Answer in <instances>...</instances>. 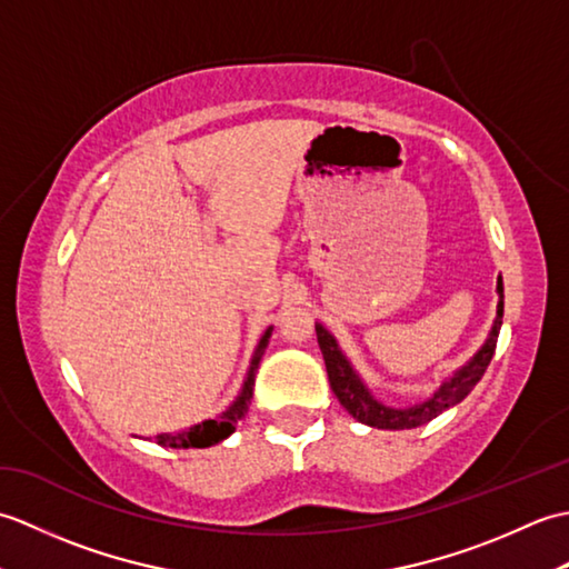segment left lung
I'll return each mask as SVG.
<instances>
[{
  "label": "left lung",
  "mask_w": 569,
  "mask_h": 569,
  "mask_svg": "<svg viewBox=\"0 0 569 569\" xmlns=\"http://www.w3.org/2000/svg\"><path fill=\"white\" fill-rule=\"evenodd\" d=\"M497 293H499L497 320H493V325H491L487 342L481 345L479 352L471 357L462 369H457L450 379L442 381L440 389L435 391L430 398H426V401H420L416 406H408V408L383 406L379 398H373L371 391L367 389V383L359 379V373L352 369L349 359L342 355V349H340V345H337L335 337L318 322L316 325L318 345H320V352L325 357V369H328V379H330L337 401L345 406L349 416L357 418L359 422H365V426L379 428V430H408V428L426 426V422H430L432 418H438L442 410L462 401V398L479 383V379L485 377V371L493 357V349H497L501 318H503L501 276L497 283Z\"/></svg>",
  "instance_id": "obj_1"
}]
</instances>
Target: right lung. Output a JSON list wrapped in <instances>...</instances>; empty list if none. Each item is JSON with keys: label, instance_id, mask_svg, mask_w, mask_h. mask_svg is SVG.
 <instances>
[{"label": "right lung", "instance_id": "add662e5", "mask_svg": "<svg viewBox=\"0 0 569 569\" xmlns=\"http://www.w3.org/2000/svg\"><path fill=\"white\" fill-rule=\"evenodd\" d=\"M271 330L269 328L263 335L261 340L257 345V349H253V357H251V365H249V371H247V379L244 383H241V391L239 396L234 398V403L229 406L227 410H222L220 416L212 418V420H202L198 422V426L192 428H186L180 432H161L156 435V445H163V447H183V450H188V447H212L217 442H222L224 438H229V435L234 432V426L237 422L247 416L249 410V403H251V396H253V377H257V369H259V361L266 352V345H269V337H271Z\"/></svg>", "mask_w": 569, "mask_h": 569}]
</instances>
